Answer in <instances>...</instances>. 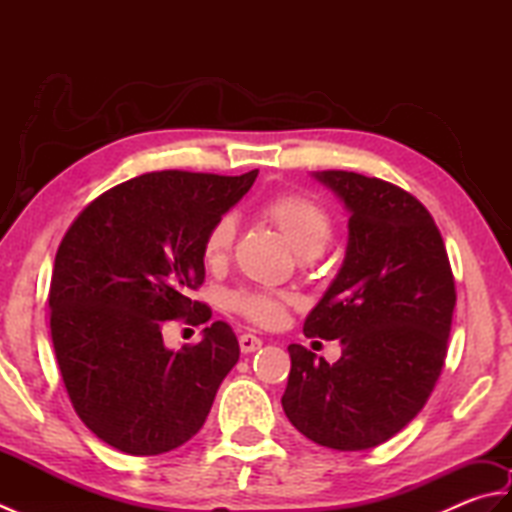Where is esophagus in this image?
Returning <instances> with one entry per match:
<instances>
[{
	"label": "esophagus",
	"instance_id": "34e87169",
	"mask_svg": "<svg viewBox=\"0 0 512 512\" xmlns=\"http://www.w3.org/2000/svg\"><path fill=\"white\" fill-rule=\"evenodd\" d=\"M259 347H262V339H259V336L250 334V332H244L242 336H239V350H242L244 354L255 352V350H259Z\"/></svg>",
	"mask_w": 512,
	"mask_h": 512
}]
</instances>
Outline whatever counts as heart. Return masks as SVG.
I'll use <instances>...</instances> for the list:
<instances>
[{
	"label": "heart",
	"instance_id": "b5f03b06",
	"mask_svg": "<svg viewBox=\"0 0 512 512\" xmlns=\"http://www.w3.org/2000/svg\"><path fill=\"white\" fill-rule=\"evenodd\" d=\"M262 215L273 222L295 248L299 257H314L328 246L332 237V217L323 206L297 191H281L262 204ZM237 235L233 215H222L209 226L202 242V257L209 266L224 264L231 255ZM290 297L281 292L244 288L231 295V308L250 323L262 328H277L284 323Z\"/></svg>",
	"mask_w": 512,
	"mask_h": 512
}]
</instances>
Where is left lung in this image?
<instances>
[{"mask_svg": "<svg viewBox=\"0 0 512 512\" xmlns=\"http://www.w3.org/2000/svg\"><path fill=\"white\" fill-rule=\"evenodd\" d=\"M350 211L345 262L303 325L308 339H341L330 365L288 345L281 405L312 442L363 451L396 436L427 405L447 358L455 279L420 200L354 171L314 173Z\"/></svg>", "mask_w": 512, "mask_h": 512, "instance_id": "left-lung-1", "label": "left lung"}]
</instances>
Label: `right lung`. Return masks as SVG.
Wrapping results in <instances>:
<instances>
[{"label": "right lung", "instance_id": "1", "mask_svg": "<svg viewBox=\"0 0 512 512\" xmlns=\"http://www.w3.org/2000/svg\"><path fill=\"white\" fill-rule=\"evenodd\" d=\"M244 176L151 171L101 193L65 231L50 281V334L76 416L129 455L191 440L239 358L233 328L171 352L165 323L200 325L211 308L189 297L204 281L209 226L253 187Z\"/></svg>", "mask_w": 512, "mask_h": 512}]
</instances>
